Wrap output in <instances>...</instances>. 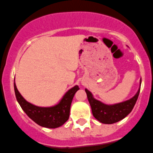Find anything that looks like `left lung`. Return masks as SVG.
<instances>
[{"label": "left lung", "instance_id": "1", "mask_svg": "<svg viewBox=\"0 0 153 153\" xmlns=\"http://www.w3.org/2000/svg\"><path fill=\"white\" fill-rule=\"evenodd\" d=\"M140 91V88L136 95L128 100L115 105H108L94 99L92 94L85 89L88 101L91 106L93 115L100 122L103 124H113L125 118L132 111L137 100Z\"/></svg>", "mask_w": 153, "mask_h": 153}]
</instances>
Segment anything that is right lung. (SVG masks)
Returning a JSON list of instances; mask_svg holds the SVG:
<instances>
[{"mask_svg": "<svg viewBox=\"0 0 153 153\" xmlns=\"http://www.w3.org/2000/svg\"><path fill=\"white\" fill-rule=\"evenodd\" d=\"M79 87L75 86L70 89L59 102L53 107H39L27 102L17 90L14 83L16 97L22 110L32 121L40 126L48 128H56L62 126L68 119L70 107L74 95Z\"/></svg>", "mask_w": 153, "mask_h": 153, "instance_id": "obj_1", "label": "right lung"}]
</instances>
